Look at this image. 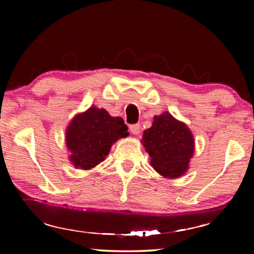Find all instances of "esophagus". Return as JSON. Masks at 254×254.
I'll return each mask as SVG.
<instances>
[{"label": "esophagus", "instance_id": "obj_1", "mask_svg": "<svg viewBox=\"0 0 254 254\" xmlns=\"http://www.w3.org/2000/svg\"><path fill=\"white\" fill-rule=\"evenodd\" d=\"M130 131H131V133L132 134H134V135H136V134H139L140 133V124H132V126H130Z\"/></svg>", "mask_w": 254, "mask_h": 254}]
</instances>
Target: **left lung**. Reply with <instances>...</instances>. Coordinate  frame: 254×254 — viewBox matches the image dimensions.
I'll use <instances>...</instances> for the list:
<instances>
[{
  "mask_svg": "<svg viewBox=\"0 0 254 254\" xmlns=\"http://www.w3.org/2000/svg\"><path fill=\"white\" fill-rule=\"evenodd\" d=\"M150 162L166 178H178L189 168L194 154V136L187 126L168 112L153 118L152 127L143 132L142 141Z\"/></svg>",
  "mask_w": 254,
  "mask_h": 254,
  "instance_id": "8db88e82",
  "label": "left lung"
}]
</instances>
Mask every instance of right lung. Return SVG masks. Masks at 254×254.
<instances>
[{
    "instance_id": "1",
    "label": "right lung",
    "mask_w": 254,
    "mask_h": 254,
    "mask_svg": "<svg viewBox=\"0 0 254 254\" xmlns=\"http://www.w3.org/2000/svg\"><path fill=\"white\" fill-rule=\"evenodd\" d=\"M127 127L122 118H113L104 109L89 107L77 114L66 130L69 160L75 168L92 169L104 160L112 144L127 136Z\"/></svg>"
}]
</instances>
